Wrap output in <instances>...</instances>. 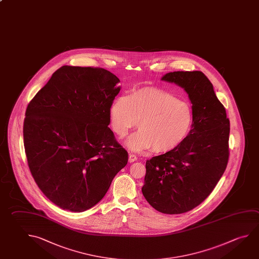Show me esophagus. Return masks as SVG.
<instances>
[{
	"mask_svg": "<svg viewBox=\"0 0 259 259\" xmlns=\"http://www.w3.org/2000/svg\"><path fill=\"white\" fill-rule=\"evenodd\" d=\"M137 156H136V154H129V157H128V161L130 162V163H133V162H135L137 160Z\"/></svg>",
	"mask_w": 259,
	"mask_h": 259,
	"instance_id": "1",
	"label": "esophagus"
}]
</instances>
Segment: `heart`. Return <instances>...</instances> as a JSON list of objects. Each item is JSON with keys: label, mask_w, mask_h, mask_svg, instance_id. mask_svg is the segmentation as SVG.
<instances>
[{"label": "heart", "mask_w": 259, "mask_h": 259, "mask_svg": "<svg viewBox=\"0 0 259 259\" xmlns=\"http://www.w3.org/2000/svg\"><path fill=\"white\" fill-rule=\"evenodd\" d=\"M192 119V108L186 101L155 87L118 96L109 109L111 127L119 137L137 123L139 130L125 141L135 151L152 147L155 153H166L177 148L190 130Z\"/></svg>", "instance_id": "obj_1"}]
</instances>
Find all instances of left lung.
I'll use <instances>...</instances> for the list:
<instances>
[{
	"mask_svg": "<svg viewBox=\"0 0 259 259\" xmlns=\"http://www.w3.org/2000/svg\"><path fill=\"white\" fill-rule=\"evenodd\" d=\"M163 81L184 88L192 104V128L177 148L146 161V201L159 212L186 213L217 186L229 157L230 123L213 84L200 71L172 72Z\"/></svg>",
	"mask_w": 259,
	"mask_h": 259,
	"instance_id": "8db88e82",
	"label": "left lung"
}]
</instances>
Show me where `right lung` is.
<instances>
[{"mask_svg": "<svg viewBox=\"0 0 259 259\" xmlns=\"http://www.w3.org/2000/svg\"><path fill=\"white\" fill-rule=\"evenodd\" d=\"M119 82L105 69L64 65L28 105V165L38 187L61 208L83 212L96 205L127 163V152L108 127Z\"/></svg>", "mask_w": 259, "mask_h": 259, "instance_id": "add662e5", "label": "right lung"}]
</instances>
